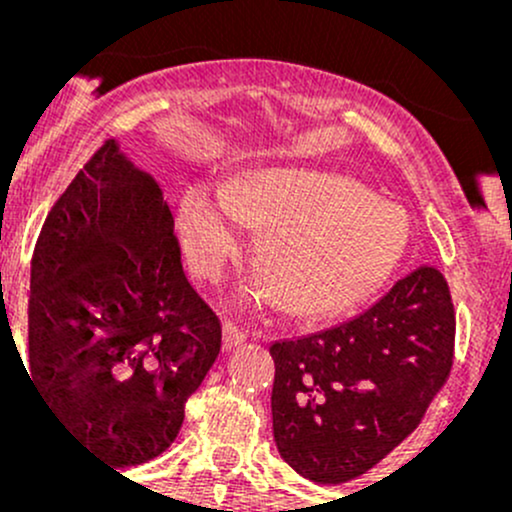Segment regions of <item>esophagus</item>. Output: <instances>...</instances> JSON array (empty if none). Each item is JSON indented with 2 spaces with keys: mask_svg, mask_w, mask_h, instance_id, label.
<instances>
[{
  "mask_svg": "<svg viewBox=\"0 0 512 512\" xmlns=\"http://www.w3.org/2000/svg\"><path fill=\"white\" fill-rule=\"evenodd\" d=\"M243 342H245V334L240 332L236 325H231V322H223V327H221V349L231 351Z\"/></svg>",
  "mask_w": 512,
  "mask_h": 512,
  "instance_id": "34e87169",
  "label": "esophagus"
}]
</instances>
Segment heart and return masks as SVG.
Returning <instances> with one entry per match:
<instances>
[{"mask_svg":"<svg viewBox=\"0 0 512 512\" xmlns=\"http://www.w3.org/2000/svg\"><path fill=\"white\" fill-rule=\"evenodd\" d=\"M240 221L264 231L262 267L293 315L330 317L366 298L409 240L407 216L366 187L315 170H267L221 192L192 185L178 204V238L187 269L216 281L243 245ZM245 301L267 293L245 291Z\"/></svg>","mask_w":512,"mask_h":512,"instance_id":"heart-1","label":"heart"}]
</instances>
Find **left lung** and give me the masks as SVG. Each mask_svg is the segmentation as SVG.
<instances>
[{
    "instance_id": "1",
    "label": "left lung",
    "mask_w": 512,
    "mask_h": 512,
    "mask_svg": "<svg viewBox=\"0 0 512 512\" xmlns=\"http://www.w3.org/2000/svg\"><path fill=\"white\" fill-rule=\"evenodd\" d=\"M452 349L455 308L433 267L342 325L274 342L276 450L315 484L361 477L419 426L448 380Z\"/></svg>"
}]
</instances>
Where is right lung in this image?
<instances>
[{"label":"right lung","instance_id":"add662e5","mask_svg":"<svg viewBox=\"0 0 512 512\" xmlns=\"http://www.w3.org/2000/svg\"><path fill=\"white\" fill-rule=\"evenodd\" d=\"M221 349L182 274L156 178L108 139L35 243L28 370L45 407L113 467L154 460Z\"/></svg>","mask_w":512,"mask_h":512}]
</instances>
